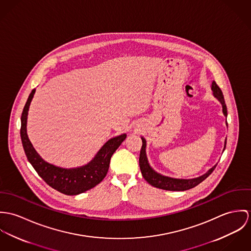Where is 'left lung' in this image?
Masks as SVG:
<instances>
[{"label":"left lung","instance_id":"left-lung-1","mask_svg":"<svg viewBox=\"0 0 251 251\" xmlns=\"http://www.w3.org/2000/svg\"><path fill=\"white\" fill-rule=\"evenodd\" d=\"M212 90L214 92V96L223 105V114L225 116H227V108H226V104L224 101L223 91L216 82H213V84H212ZM226 124H227V122H226ZM141 139H142V146H141V150H140V154H139V167H140L141 174H142L143 178L151 186H153L155 188L166 190V191H176V192L190 190L192 188H195V186L200 184L202 181H204L217 167V165H216L215 167L209 169V171L206 172L204 175L195 178V179H174V178H170L167 176H163V175L157 173L149 166L147 158H146V153H145L146 141L143 138H141ZM225 146H226V140L224 143V149H225Z\"/></svg>","mask_w":251,"mask_h":251}]
</instances>
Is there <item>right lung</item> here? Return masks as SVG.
I'll list each match as a JSON object with an SVG mask.
<instances>
[{"label":"right lung","instance_id":"obj_1","mask_svg":"<svg viewBox=\"0 0 251 251\" xmlns=\"http://www.w3.org/2000/svg\"><path fill=\"white\" fill-rule=\"evenodd\" d=\"M34 92L35 89H32L21 115L20 135L28 162L50 187L61 194L79 195L94 188L106 177L112 154L126 139V134L108 140L99 150L95 158L84 167L66 169L48 164L36 153L27 135L28 107Z\"/></svg>","mask_w":251,"mask_h":251}]
</instances>
